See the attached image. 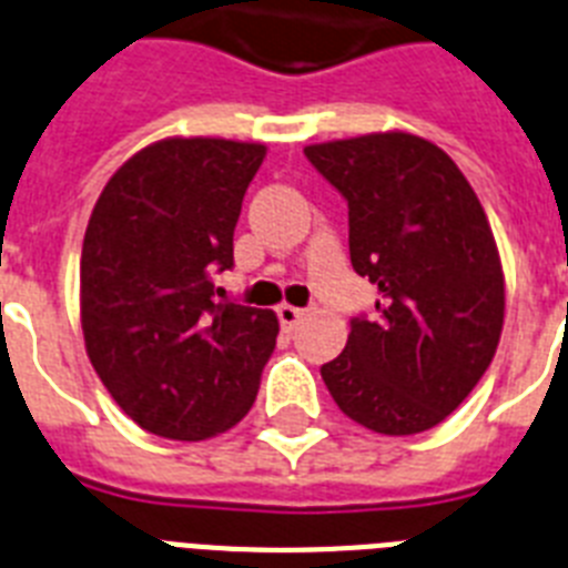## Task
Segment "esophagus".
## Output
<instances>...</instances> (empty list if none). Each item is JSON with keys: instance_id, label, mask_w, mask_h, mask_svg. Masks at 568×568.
<instances>
[{"instance_id": "1", "label": "esophagus", "mask_w": 568, "mask_h": 568, "mask_svg": "<svg viewBox=\"0 0 568 568\" xmlns=\"http://www.w3.org/2000/svg\"><path fill=\"white\" fill-rule=\"evenodd\" d=\"M276 317H280V323H283L285 328H294L300 321H303V317H306V308H297V306H288V303H283V306H276Z\"/></svg>"}]
</instances>
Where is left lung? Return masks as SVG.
Returning <instances> with one entry per match:
<instances>
[{
	"mask_svg": "<svg viewBox=\"0 0 568 568\" xmlns=\"http://www.w3.org/2000/svg\"><path fill=\"white\" fill-rule=\"evenodd\" d=\"M349 202L352 268L378 285V317L352 321L321 366L337 407L384 436L445 422L494 361L503 260L474 187L445 150L389 130L306 146Z\"/></svg>",
	"mask_w": 568,
	"mask_h": 568,
	"instance_id": "left-lung-1",
	"label": "left lung"
}]
</instances>
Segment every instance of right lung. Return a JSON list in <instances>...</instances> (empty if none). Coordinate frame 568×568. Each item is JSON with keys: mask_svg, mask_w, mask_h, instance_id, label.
I'll use <instances>...</instances> for the list:
<instances>
[{"mask_svg": "<svg viewBox=\"0 0 568 568\" xmlns=\"http://www.w3.org/2000/svg\"><path fill=\"white\" fill-rule=\"evenodd\" d=\"M265 144L164 138L118 166L80 256V326L94 373L146 433L202 442L254 407L280 321L213 300L233 265L242 199Z\"/></svg>", "mask_w": 568, "mask_h": 568, "instance_id": "obj_1", "label": "right lung"}]
</instances>
